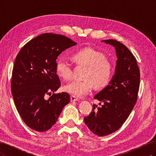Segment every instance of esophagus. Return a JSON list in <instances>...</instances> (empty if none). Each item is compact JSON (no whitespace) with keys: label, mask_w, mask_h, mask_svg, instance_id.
Wrapping results in <instances>:
<instances>
[{"label":"esophagus","mask_w":156,"mask_h":156,"mask_svg":"<svg viewBox=\"0 0 156 156\" xmlns=\"http://www.w3.org/2000/svg\"><path fill=\"white\" fill-rule=\"evenodd\" d=\"M79 99L74 96H71V101H78Z\"/></svg>","instance_id":"obj_1"}]
</instances>
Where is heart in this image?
Returning a JSON list of instances; mask_svg holds the SVG:
<instances>
[{"label": "heart", "instance_id": "heart-1", "mask_svg": "<svg viewBox=\"0 0 156 156\" xmlns=\"http://www.w3.org/2000/svg\"><path fill=\"white\" fill-rule=\"evenodd\" d=\"M72 58L77 64L85 66L83 80H75L64 86V90L77 97H83L94 88L100 89L110 81L112 66L109 60L101 52L91 48H84L72 54ZM56 72L65 80L72 77V69L67 60L60 58L56 63Z\"/></svg>", "mask_w": 156, "mask_h": 156}]
</instances>
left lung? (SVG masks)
I'll list each match as a JSON object with an SVG mask.
<instances>
[{"mask_svg": "<svg viewBox=\"0 0 156 156\" xmlns=\"http://www.w3.org/2000/svg\"><path fill=\"white\" fill-rule=\"evenodd\" d=\"M101 41L116 50L115 73L108 85L94 96L103 104H94L90 114L84 118L89 129L100 136L113 133L123 125L137 100L140 84L136 60L127 47L115 40Z\"/></svg>", "mask_w": 156, "mask_h": 156, "instance_id": "1", "label": "left lung"}]
</instances>
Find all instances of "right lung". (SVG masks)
Returning <instances> with one entry per match:
<instances>
[{"label":"right lung","instance_id":"obj_1","mask_svg":"<svg viewBox=\"0 0 156 156\" xmlns=\"http://www.w3.org/2000/svg\"><path fill=\"white\" fill-rule=\"evenodd\" d=\"M77 44L63 35L45 33L27 43L13 64L11 90L19 114L32 129L44 132L57 121L70 101L66 92L53 94L60 87L56 60Z\"/></svg>","mask_w":156,"mask_h":156}]
</instances>
